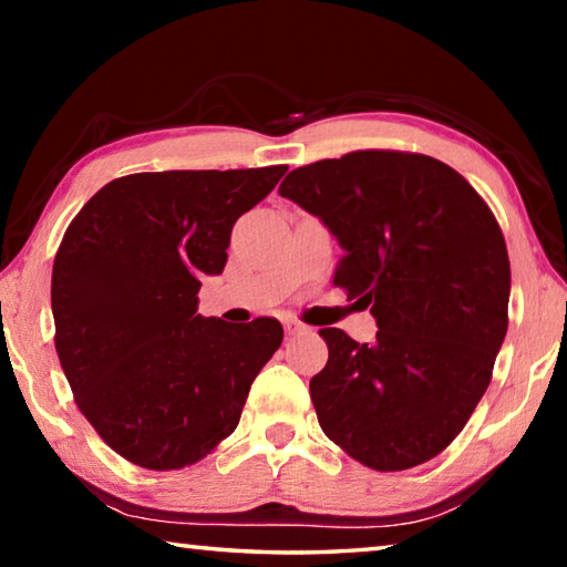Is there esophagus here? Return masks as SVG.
<instances>
[{
	"instance_id": "34e87169",
	"label": "esophagus",
	"mask_w": 567,
	"mask_h": 567,
	"mask_svg": "<svg viewBox=\"0 0 567 567\" xmlns=\"http://www.w3.org/2000/svg\"><path fill=\"white\" fill-rule=\"evenodd\" d=\"M282 328L287 334H302L307 332V324L300 322L297 318H282Z\"/></svg>"
}]
</instances>
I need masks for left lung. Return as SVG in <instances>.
Masks as SVG:
<instances>
[{
	"mask_svg": "<svg viewBox=\"0 0 567 567\" xmlns=\"http://www.w3.org/2000/svg\"><path fill=\"white\" fill-rule=\"evenodd\" d=\"M280 195L338 237L332 282L378 322L372 342L320 330L330 358L310 398L322 433L380 473L427 463L473 415L505 340L501 225L460 172L415 152L312 162L282 179Z\"/></svg>",
	"mask_w": 567,
	"mask_h": 567,
	"instance_id": "left-lung-1",
	"label": "left lung"
}]
</instances>
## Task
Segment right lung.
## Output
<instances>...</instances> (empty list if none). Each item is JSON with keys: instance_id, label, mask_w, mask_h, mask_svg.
Listing matches in <instances>:
<instances>
[{"instance_id": "right-lung-1", "label": "right lung", "mask_w": 567, "mask_h": 567, "mask_svg": "<svg viewBox=\"0 0 567 567\" xmlns=\"http://www.w3.org/2000/svg\"><path fill=\"white\" fill-rule=\"evenodd\" d=\"M285 172H137L66 227L52 267L54 348L76 408L130 463L179 470L213 453L282 344L275 318L237 328L197 315V292L225 270L237 217Z\"/></svg>"}]
</instances>
